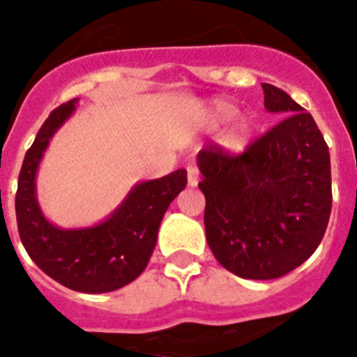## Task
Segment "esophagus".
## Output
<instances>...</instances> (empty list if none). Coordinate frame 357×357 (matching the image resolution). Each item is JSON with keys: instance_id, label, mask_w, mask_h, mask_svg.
Segmentation results:
<instances>
[{"instance_id": "esophagus-1", "label": "esophagus", "mask_w": 357, "mask_h": 357, "mask_svg": "<svg viewBox=\"0 0 357 357\" xmlns=\"http://www.w3.org/2000/svg\"><path fill=\"white\" fill-rule=\"evenodd\" d=\"M186 176H188V186H195L199 183V169L195 165H186Z\"/></svg>"}]
</instances>
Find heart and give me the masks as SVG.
Here are the masks:
<instances>
[{"label":"heart","instance_id":"1","mask_svg":"<svg viewBox=\"0 0 357 357\" xmlns=\"http://www.w3.org/2000/svg\"><path fill=\"white\" fill-rule=\"evenodd\" d=\"M238 115V108L234 107L233 102L227 101H215L213 107L210 110V119L213 126H220L229 121H233ZM250 133H252V124L247 119H240L238 123L234 124L233 130L227 133L226 146L233 151L245 149L247 144L250 140Z\"/></svg>","mask_w":357,"mask_h":357}]
</instances>
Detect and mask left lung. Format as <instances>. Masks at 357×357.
Listing matches in <instances>:
<instances>
[{
	"instance_id": "1",
	"label": "left lung",
	"mask_w": 357,
	"mask_h": 357,
	"mask_svg": "<svg viewBox=\"0 0 357 357\" xmlns=\"http://www.w3.org/2000/svg\"><path fill=\"white\" fill-rule=\"evenodd\" d=\"M265 108L284 119L242 155L206 146L197 155L204 229L217 261L243 279H275L303 265L329 222V147L311 114L263 83Z\"/></svg>"
}]
</instances>
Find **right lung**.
I'll use <instances>...</instances> for the list:
<instances>
[{"mask_svg":"<svg viewBox=\"0 0 357 357\" xmlns=\"http://www.w3.org/2000/svg\"><path fill=\"white\" fill-rule=\"evenodd\" d=\"M76 108V99L60 105L40 126L19 172L15 217L21 242L44 274L70 290L105 294L126 287L149 263L160 222L176 195L186 186V171L135 185L123 204L92 227L62 229L40 211L35 176L54 131Z\"/></svg>","mask_w":357,"mask_h":357,"instance_id":"add662e5","label":"right lung"}]
</instances>
